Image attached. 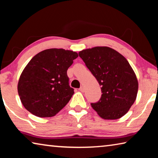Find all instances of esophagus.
I'll list each match as a JSON object with an SVG mask.
<instances>
[{
	"label": "esophagus",
	"mask_w": 158,
	"mask_h": 158,
	"mask_svg": "<svg viewBox=\"0 0 158 158\" xmlns=\"http://www.w3.org/2000/svg\"><path fill=\"white\" fill-rule=\"evenodd\" d=\"M79 90H80V91H81V92H84V91H85V89H84V86H82V85H81V86L80 87Z\"/></svg>",
	"instance_id": "obj_1"
}]
</instances>
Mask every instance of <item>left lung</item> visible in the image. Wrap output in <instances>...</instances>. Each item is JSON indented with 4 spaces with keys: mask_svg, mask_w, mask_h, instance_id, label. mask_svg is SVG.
<instances>
[{
    "mask_svg": "<svg viewBox=\"0 0 158 158\" xmlns=\"http://www.w3.org/2000/svg\"><path fill=\"white\" fill-rule=\"evenodd\" d=\"M79 56L101 85L100 100L91 103L102 118L118 119L127 113L137 98L138 80L126 58L108 47L79 52Z\"/></svg>",
    "mask_w": 158,
    "mask_h": 158,
    "instance_id": "8db88e82",
    "label": "left lung"
}]
</instances>
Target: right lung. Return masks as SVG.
Returning <instances> with one entry per match:
<instances>
[{"label":"right lung","mask_w":158,"mask_h":158,"mask_svg":"<svg viewBox=\"0 0 158 158\" xmlns=\"http://www.w3.org/2000/svg\"><path fill=\"white\" fill-rule=\"evenodd\" d=\"M78 53L63 49H49L36 54L21 74L18 93L23 106L40 118L52 117L70 100L67 70Z\"/></svg>","instance_id":"obj_1"}]
</instances>
